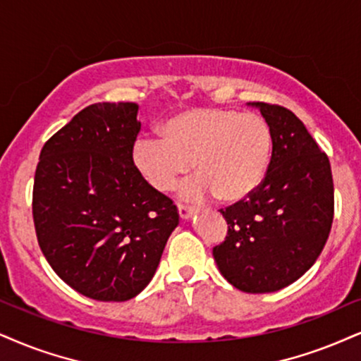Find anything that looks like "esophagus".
Masks as SVG:
<instances>
[{
    "mask_svg": "<svg viewBox=\"0 0 361 361\" xmlns=\"http://www.w3.org/2000/svg\"><path fill=\"white\" fill-rule=\"evenodd\" d=\"M177 209H179V216L182 217V219H190V217H192V214L195 212L194 207L184 206V204H179Z\"/></svg>",
    "mask_w": 361,
    "mask_h": 361,
    "instance_id": "34e87169",
    "label": "esophagus"
}]
</instances>
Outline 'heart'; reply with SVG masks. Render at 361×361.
<instances>
[{"instance_id": "heart-1", "label": "heart", "mask_w": 361, "mask_h": 361, "mask_svg": "<svg viewBox=\"0 0 361 361\" xmlns=\"http://www.w3.org/2000/svg\"><path fill=\"white\" fill-rule=\"evenodd\" d=\"M162 140L140 139L132 150L133 166L147 185L171 192L192 171L185 199L214 194L222 202H239L259 188L268 172L273 135L261 115L221 106L176 114L160 127Z\"/></svg>"}]
</instances>
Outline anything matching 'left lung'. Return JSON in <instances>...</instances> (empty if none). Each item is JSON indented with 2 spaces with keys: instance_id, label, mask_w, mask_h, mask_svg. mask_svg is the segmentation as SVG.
I'll list each match as a JSON object with an SVG mask.
<instances>
[{
  "instance_id": "8db88e82",
  "label": "left lung",
  "mask_w": 361,
  "mask_h": 361,
  "mask_svg": "<svg viewBox=\"0 0 361 361\" xmlns=\"http://www.w3.org/2000/svg\"><path fill=\"white\" fill-rule=\"evenodd\" d=\"M273 135L264 180L249 197L221 209L224 243L212 249L221 274L244 293H273L300 279L330 235L335 190L328 155L300 118L256 102Z\"/></svg>"
}]
</instances>
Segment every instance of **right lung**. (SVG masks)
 Here are the masks:
<instances>
[{"instance_id":"obj_1","label":"right lung","mask_w":361,"mask_h":361,"mask_svg":"<svg viewBox=\"0 0 361 361\" xmlns=\"http://www.w3.org/2000/svg\"><path fill=\"white\" fill-rule=\"evenodd\" d=\"M133 102L93 104L43 145L33 184L38 244L80 295L127 301L154 278L177 207L133 166Z\"/></svg>"}]
</instances>
